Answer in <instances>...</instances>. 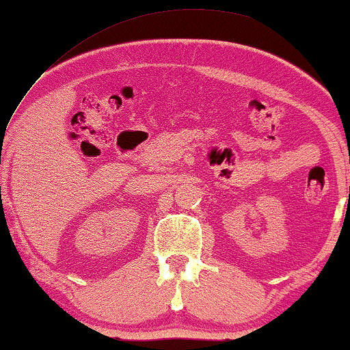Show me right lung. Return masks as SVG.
I'll return each mask as SVG.
<instances>
[{"instance_id":"add662e5","label":"right lung","mask_w":350,"mask_h":350,"mask_svg":"<svg viewBox=\"0 0 350 350\" xmlns=\"http://www.w3.org/2000/svg\"><path fill=\"white\" fill-rule=\"evenodd\" d=\"M0 188H1V187H0Z\"/></svg>"}]
</instances>
